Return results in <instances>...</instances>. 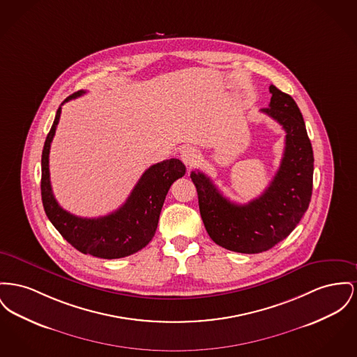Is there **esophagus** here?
<instances>
[{
	"mask_svg": "<svg viewBox=\"0 0 357 357\" xmlns=\"http://www.w3.org/2000/svg\"><path fill=\"white\" fill-rule=\"evenodd\" d=\"M181 159L186 166H194L198 160V152L192 147H183L181 149Z\"/></svg>",
	"mask_w": 357,
	"mask_h": 357,
	"instance_id": "esophagus-1",
	"label": "esophagus"
}]
</instances>
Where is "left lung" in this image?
Masks as SVG:
<instances>
[{
	"label": "left lung",
	"mask_w": 357,
	"mask_h": 357,
	"mask_svg": "<svg viewBox=\"0 0 357 357\" xmlns=\"http://www.w3.org/2000/svg\"><path fill=\"white\" fill-rule=\"evenodd\" d=\"M268 107L263 113L286 130L280 167L266 191L245 205L233 204L209 176L192 171L198 205L210 238L220 247L240 253L268 251L295 229L309 208L313 190L314 156L305 121L291 96L273 84Z\"/></svg>",
	"instance_id": "8db88e82"
}]
</instances>
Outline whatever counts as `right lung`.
<instances>
[{
    "label": "right lung",
    "mask_w": 357,
    "mask_h": 357,
    "mask_svg": "<svg viewBox=\"0 0 357 357\" xmlns=\"http://www.w3.org/2000/svg\"><path fill=\"white\" fill-rule=\"evenodd\" d=\"M84 91H77L62 102H68ZM59 106L42 155V201L52 225L75 250L101 259H120L143 250L155 236L159 215L171 185L186 172L179 159H168L146 169L126 204L98 218H84L61 208L50 182V148L61 119Z\"/></svg>",
    "instance_id": "add662e5"
}]
</instances>
